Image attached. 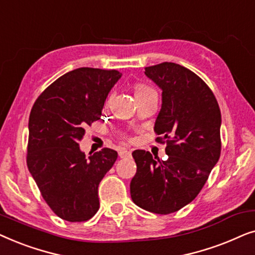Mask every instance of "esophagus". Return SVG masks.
<instances>
[{"instance_id": "34e87169", "label": "esophagus", "mask_w": 255, "mask_h": 255, "mask_svg": "<svg viewBox=\"0 0 255 255\" xmlns=\"http://www.w3.org/2000/svg\"><path fill=\"white\" fill-rule=\"evenodd\" d=\"M118 154H120L121 158H128V156H131V151L127 148H122L120 149V152H118Z\"/></svg>"}]
</instances>
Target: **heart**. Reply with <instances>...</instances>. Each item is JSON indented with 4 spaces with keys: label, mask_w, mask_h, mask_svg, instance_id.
Here are the masks:
<instances>
[{
    "label": "heart",
    "mask_w": 255,
    "mask_h": 255,
    "mask_svg": "<svg viewBox=\"0 0 255 255\" xmlns=\"http://www.w3.org/2000/svg\"><path fill=\"white\" fill-rule=\"evenodd\" d=\"M153 92H154V90H153V89L151 88V87L145 86V85H137V86H135V89H134L135 96L145 95V94L153 93Z\"/></svg>",
    "instance_id": "1"
}]
</instances>
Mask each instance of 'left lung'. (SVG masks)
<instances>
[{
	"label": "left lung",
	"instance_id": "left-lung-1",
	"mask_svg": "<svg viewBox=\"0 0 255 255\" xmlns=\"http://www.w3.org/2000/svg\"><path fill=\"white\" fill-rule=\"evenodd\" d=\"M145 75L162 90L154 131L167 139L168 158L133 151L137 173L130 193L139 208L168 215L195 200L218 162L221 110L203 80L183 66L162 62L145 67Z\"/></svg>",
	"mask_w": 255,
	"mask_h": 255
}]
</instances>
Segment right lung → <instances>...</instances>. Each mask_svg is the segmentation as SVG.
Instances as JSON below:
<instances>
[{
  "instance_id": "1",
  "label": "right lung",
  "mask_w": 255,
  "mask_h": 255,
  "mask_svg": "<svg viewBox=\"0 0 255 255\" xmlns=\"http://www.w3.org/2000/svg\"><path fill=\"white\" fill-rule=\"evenodd\" d=\"M121 78L115 69H74L47 87L31 110L27 168L48 207L65 221H88L100 208L99 184L118 154L103 148L88 156L79 142Z\"/></svg>"
}]
</instances>
